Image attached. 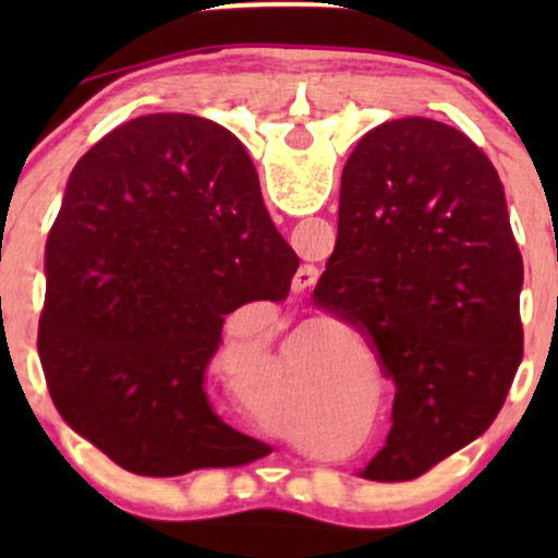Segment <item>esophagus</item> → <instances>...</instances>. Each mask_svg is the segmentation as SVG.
<instances>
[{
	"label": "esophagus",
	"instance_id": "34e87169",
	"mask_svg": "<svg viewBox=\"0 0 558 558\" xmlns=\"http://www.w3.org/2000/svg\"><path fill=\"white\" fill-rule=\"evenodd\" d=\"M317 267H312V265H304V267H299L296 270V275H293V291H306V288H312L317 283Z\"/></svg>",
	"mask_w": 558,
	"mask_h": 558
}]
</instances>
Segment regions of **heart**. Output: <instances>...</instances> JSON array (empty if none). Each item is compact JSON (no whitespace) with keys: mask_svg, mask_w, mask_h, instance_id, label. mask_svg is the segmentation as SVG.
I'll return each mask as SVG.
<instances>
[{"mask_svg":"<svg viewBox=\"0 0 558 558\" xmlns=\"http://www.w3.org/2000/svg\"><path fill=\"white\" fill-rule=\"evenodd\" d=\"M241 401L265 430L280 438L301 440L317 427L315 399L293 380L283 356H270V362L248 367Z\"/></svg>","mask_w":558,"mask_h":558,"instance_id":"b5f03b06","label":"heart"}]
</instances>
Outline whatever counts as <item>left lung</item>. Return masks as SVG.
I'll return each mask as SVG.
<instances>
[{
    "instance_id": "1",
    "label": "left lung",
    "mask_w": 558,
    "mask_h": 558,
    "mask_svg": "<svg viewBox=\"0 0 558 558\" xmlns=\"http://www.w3.org/2000/svg\"><path fill=\"white\" fill-rule=\"evenodd\" d=\"M522 278L501 178L462 131L401 118L360 138L312 299L367 338L396 388L362 477L414 480L488 430L522 362Z\"/></svg>"
}]
</instances>
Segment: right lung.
I'll return each mask as SVG.
<instances>
[{
	"label": "right lung",
	"mask_w": 558,
	"mask_h": 558,
	"mask_svg": "<svg viewBox=\"0 0 558 558\" xmlns=\"http://www.w3.org/2000/svg\"><path fill=\"white\" fill-rule=\"evenodd\" d=\"M296 267L233 133L183 112L114 128L47 239L38 356L57 412L146 477L265 457L213 412L204 373L226 315L283 301Z\"/></svg>",
	"instance_id": "add662e5"
}]
</instances>
